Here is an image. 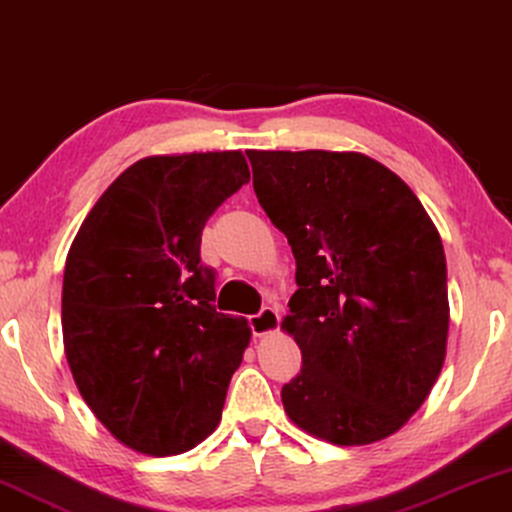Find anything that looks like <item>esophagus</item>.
<instances>
[{
	"instance_id": "34e87169",
	"label": "esophagus",
	"mask_w": 512,
	"mask_h": 512,
	"mask_svg": "<svg viewBox=\"0 0 512 512\" xmlns=\"http://www.w3.org/2000/svg\"><path fill=\"white\" fill-rule=\"evenodd\" d=\"M249 324H251V331H254L256 338H261V335H268L272 331H277V328H279V312L275 310V307H263V310L254 314V317H249Z\"/></svg>"
}]
</instances>
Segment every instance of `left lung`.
<instances>
[{"instance_id": "1", "label": "left lung", "mask_w": 512, "mask_h": 512, "mask_svg": "<svg viewBox=\"0 0 512 512\" xmlns=\"http://www.w3.org/2000/svg\"><path fill=\"white\" fill-rule=\"evenodd\" d=\"M256 198L296 258L282 328L303 368L282 389L298 429L333 445L391 436L431 394L450 303L438 228L366 153L256 151Z\"/></svg>"}]
</instances>
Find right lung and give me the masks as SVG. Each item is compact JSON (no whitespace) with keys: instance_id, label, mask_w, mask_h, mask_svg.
I'll use <instances>...</instances> for the list:
<instances>
[{"instance_id":"obj_1","label":"right lung","mask_w":512,"mask_h":512,"mask_svg":"<svg viewBox=\"0 0 512 512\" xmlns=\"http://www.w3.org/2000/svg\"><path fill=\"white\" fill-rule=\"evenodd\" d=\"M247 181L242 151L146 156L100 195L69 247V370L104 429L146 457L193 450L219 426L249 347L247 319L214 310L216 272L200 263L207 219Z\"/></svg>"}]
</instances>
